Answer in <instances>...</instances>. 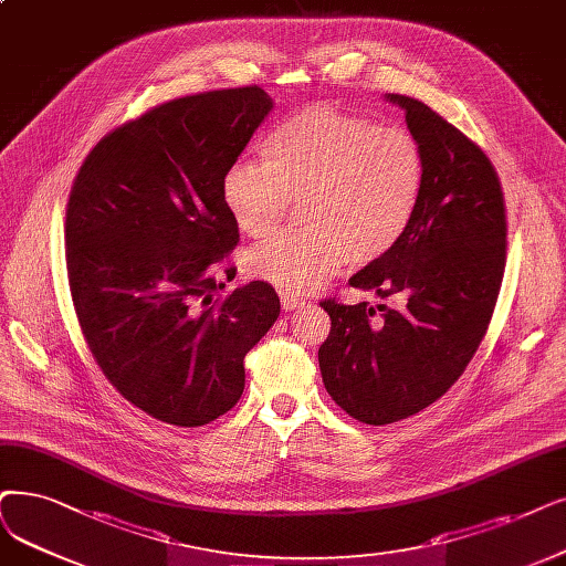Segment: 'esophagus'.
Wrapping results in <instances>:
<instances>
[{"mask_svg": "<svg viewBox=\"0 0 566 566\" xmlns=\"http://www.w3.org/2000/svg\"><path fill=\"white\" fill-rule=\"evenodd\" d=\"M281 306H283V311H295V308L304 306V300L290 295V292H283V295H281Z\"/></svg>", "mask_w": 566, "mask_h": 566, "instance_id": "esophagus-1", "label": "esophagus"}]
</instances>
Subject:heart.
Segmentation results:
<instances>
[{"label":"heart","instance_id":"b5f03b06","mask_svg":"<svg viewBox=\"0 0 566 566\" xmlns=\"http://www.w3.org/2000/svg\"><path fill=\"white\" fill-rule=\"evenodd\" d=\"M264 163L222 174V205L248 237H266L290 199L304 228L245 253V269L290 292H313L344 264L388 255L420 207L424 155L413 134L327 104L304 106L266 132Z\"/></svg>","mask_w":566,"mask_h":566}]
</instances>
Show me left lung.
I'll return each mask as SVG.
<instances>
[{
    "instance_id": "obj_1",
    "label": "left lung",
    "mask_w": 566,
    "mask_h": 566,
    "mask_svg": "<svg viewBox=\"0 0 566 566\" xmlns=\"http://www.w3.org/2000/svg\"><path fill=\"white\" fill-rule=\"evenodd\" d=\"M382 99L406 113L424 155V188L399 243L348 283L399 306L321 304L332 321L318 350L325 390L367 424L416 416L462 376L506 262L504 197L485 153L427 104L390 93Z\"/></svg>"
}]
</instances>
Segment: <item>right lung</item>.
I'll use <instances>...</instances> for the list:
<instances>
[{
    "label": "right lung",
    "mask_w": 566,
    "mask_h": 566,
    "mask_svg": "<svg viewBox=\"0 0 566 566\" xmlns=\"http://www.w3.org/2000/svg\"><path fill=\"white\" fill-rule=\"evenodd\" d=\"M271 108L258 85L167 102L104 137L72 188L66 274L85 342L113 388L163 422L228 413L245 353L281 313L264 281L216 297L239 243L222 174Z\"/></svg>",
    "instance_id": "add662e5"
}]
</instances>
